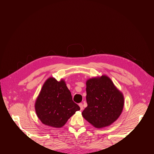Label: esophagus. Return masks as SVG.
I'll use <instances>...</instances> for the list:
<instances>
[{
	"instance_id": "1",
	"label": "esophagus",
	"mask_w": 154,
	"mask_h": 154,
	"mask_svg": "<svg viewBox=\"0 0 154 154\" xmlns=\"http://www.w3.org/2000/svg\"><path fill=\"white\" fill-rule=\"evenodd\" d=\"M79 107H80V110H83V109H84V107H83V104H82V103H80L79 104Z\"/></svg>"
}]
</instances>
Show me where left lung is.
Listing matches in <instances>:
<instances>
[{"label": "left lung", "mask_w": 154, "mask_h": 154, "mask_svg": "<svg viewBox=\"0 0 154 154\" xmlns=\"http://www.w3.org/2000/svg\"><path fill=\"white\" fill-rule=\"evenodd\" d=\"M86 86L87 107L83 117L96 128L111 125L122 112L123 94L106 75L87 80Z\"/></svg>", "instance_id": "left-lung-1"}]
</instances>
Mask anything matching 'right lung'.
<instances>
[{"instance_id": "add662e5", "label": "right lung", "mask_w": 154, "mask_h": 154, "mask_svg": "<svg viewBox=\"0 0 154 154\" xmlns=\"http://www.w3.org/2000/svg\"><path fill=\"white\" fill-rule=\"evenodd\" d=\"M35 109L38 118L44 124L60 128L80 110V107L73 101L63 80L58 82L50 77L42 86L37 98Z\"/></svg>"}]
</instances>
